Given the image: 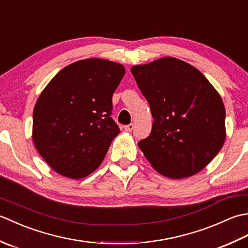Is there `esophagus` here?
I'll use <instances>...</instances> for the list:
<instances>
[{"instance_id": "obj_1", "label": "esophagus", "mask_w": 248, "mask_h": 248, "mask_svg": "<svg viewBox=\"0 0 248 248\" xmlns=\"http://www.w3.org/2000/svg\"><path fill=\"white\" fill-rule=\"evenodd\" d=\"M124 131H127V132H132L133 129H134V124H130L128 125H124Z\"/></svg>"}]
</instances>
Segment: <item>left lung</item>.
<instances>
[{
	"mask_svg": "<svg viewBox=\"0 0 248 248\" xmlns=\"http://www.w3.org/2000/svg\"><path fill=\"white\" fill-rule=\"evenodd\" d=\"M131 72L155 121L140 149L155 170L171 179L191 177L211 162L226 139L225 107L202 72L175 57H162Z\"/></svg>",
	"mask_w": 248,
	"mask_h": 248,
	"instance_id": "8db88e82",
	"label": "left lung"
}]
</instances>
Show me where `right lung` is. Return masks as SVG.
<instances>
[{
    "mask_svg": "<svg viewBox=\"0 0 248 248\" xmlns=\"http://www.w3.org/2000/svg\"><path fill=\"white\" fill-rule=\"evenodd\" d=\"M124 67L102 59L66 66L40 93L33 112V141L57 173L81 179L101 164L120 130L110 117Z\"/></svg>",
    "mask_w": 248,
    "mask_h": 248,
    "instance_id": "right-lung-1",
    "label": "right lung"
}]
</instances>
